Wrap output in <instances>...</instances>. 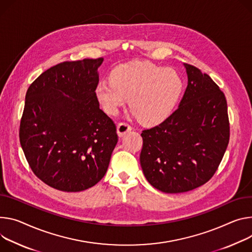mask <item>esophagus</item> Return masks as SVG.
I'll return each mask as SVG.
<instances>
[{
  "label": "esophagus",
  "mask_w": 252,
  "mask_h": 252,
  "mask_svg": "<svg viewBox=\"0 0 252 252\" xmlns=\"http://www.w3.org/2000/svg\"><path fill=\"white\" fill-rule=\"evenodd\" d=\"M131 129V126L127 123H121L118 125V134L120 136H123L126 134L127 131Z\"/></svg>",
  "instance_id": "obj_1"
}]
</instances>
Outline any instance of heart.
<instances>
[{"mask_svg": "<svg viewBox=\"0 0 252 252\" xmlns=\"http://www.w3.org/2000/svg\"><path fill=\"white\" fill-rule=\"evenodd\" d=\"M182 91V80L173 68L148 62H130L118 66L110 81L102 80L95 95L103 110L114 116L129 100L138 120L148 126L166 120Z\"/></svg>", "mask_w": 252, "mask_h": 252, "instance_id": "1", "label": "heart"}]
</instances>
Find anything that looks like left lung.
Here are the masks:
<instances>
[{
	"label": "left lung",
	"instance_id": "left-lung-1",
	"mask_svg": "<svg viewBox=\"0 0 252 252\" xmlns=\"http://www.w3.org/2000/svg\"><path fill=\"white\" fill-rule=\"evenodd\" d=\"M184 65L188 85L179 107L162 124L141 133L144 175L165 193H184L207 183L229 143L224 94L208 74Z\"/></svg>",
	"mask_w": 252,
	"mask_h": 252
}]
</instances>
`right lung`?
I'll return each mask as SVG.
<instances>
[{
	"mask_svg": "<svg viewBox=\"0 0 252 252\" xmlns=\"http://www.w3.org/2000/svg\"><path fill=\"white\" fill-rule=\"evenodd\" d=\"M103 58L65 61L29 86L20 143L33 173L48 186L80 192L105 175L117 126L95 95Z\"/></svg>",
	"mask_w": 252,
	"mask_h": 252,
	"instance_id": "obj_1",
	"label": "right lung"
}]
</instances>
